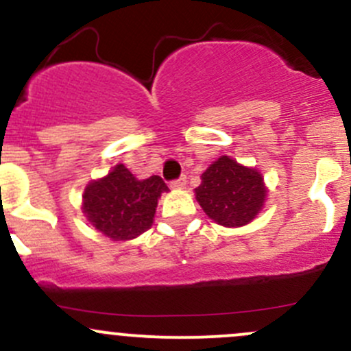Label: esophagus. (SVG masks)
<instances>
[{"mask_svg":"<svg viewBox=\"0 0 351 351\" xmlns=\"http://www.w3.org/2000/svg\"><path fill=\"white\" fill-rule=\"evenodd\" d=\"M185 185H186V176H180L178 180H173V182L169 183L171 189H185Z\"/></svg>","mask_w":351,"mask_h":351,"instance_id":"34e87169","label":"esophagus"}]
</instances>
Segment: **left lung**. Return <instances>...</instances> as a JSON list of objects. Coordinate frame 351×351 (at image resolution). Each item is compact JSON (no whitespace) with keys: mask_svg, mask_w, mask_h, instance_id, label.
Returning a JSON list of instances; mask_svg holds the SVG:
<instances>
[{"mask_svg":"<svg viewBox=\"0 0 351 351\" xmlns=\"http://www.w3.org/2000/svg\"><path fill=\"white\" fill-rule=\"evenodd\" d=\"M195 197L212 221L226 228H239L260 214L267 189L260 171L221 156L202 175Z\"/></svg>","mask_w":351,"mask_h":351,"instance_id":"1","label":"left lung"}]
</instances>
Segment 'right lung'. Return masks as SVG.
<instances>
[{"label": "right lung", "mask_w": 351, "mask_h": 351, "mask_svg": "<svg viewBox=\"0 0 351 351\" xmlns=\"http://www.w3.org/2000/svg\"><path fill=\"white\" fill-rule=\"evenodd\" d=\"M168 186L161 176L137 180L123 165L84 189L83 214L113 241L134 239L153 226L158 198Z\"/></svg>", "instance_id": "1"}]
</instances>
